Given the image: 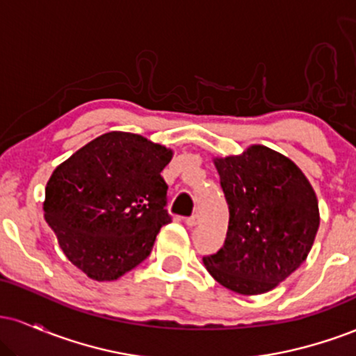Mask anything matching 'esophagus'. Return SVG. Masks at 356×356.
Masks as SVG:
<instances>
[{"instance_id": "obj_1", "label": "esophagus", "mask_w": 356, "mask_h": 356, "mask_svg": "<svg viewBox=\"0 0 356 356\" xmlns=\"http://www.w3.org/2000/svg\"><path fill=\"white\" fill-rule=\"evenodd\" d=\"M197 222H199V214H192V216H189V218H186V224L189 227L197 226Z\"/></svg>"}]
</instances>
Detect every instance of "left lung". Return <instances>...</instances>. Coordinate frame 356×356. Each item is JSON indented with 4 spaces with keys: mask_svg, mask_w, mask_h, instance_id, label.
Instances as JSON below:
<instances>
[{
    "mask_svg": "<svg viewBox=\"0 0 356 356\" xmlns=\"http://www.w3.org/2000/svg\"><path fill=\"white\" fill-rule=\"evenodd\" d=\"M214 164L229 226L224 246L204 264L239 295L271 291L312 251L320 227L316 194L300 167L269 147L251 145Z\"/></svg>",
    "mask_w": 356,
    "mask_h": 356,
    "instance_id": "left-lung-1",
    "label": "left lung"
}]
</instances>
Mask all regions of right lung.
<instances>
[{
  "label": "right lung",
  "instance_id": "obj_1",
  "mask_svg": "<svg viewBox=\"0 0 356 356\" xmlns=\"http://www.w3.org/2000/svg\"><path fill=\"white\" fill-rule=\"evenodd\" d=\"M172 150L130 132L88 142L53 170L44 219L72 264L95 281H113L150 254L167 212L161 172Z\"/></svg>",
  "mask_w": 356,
  "mask_h": 356
}]
</instances>
